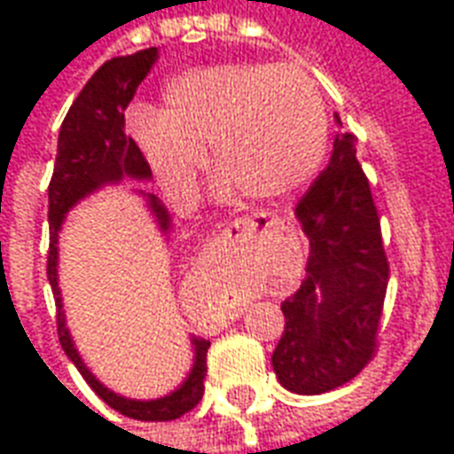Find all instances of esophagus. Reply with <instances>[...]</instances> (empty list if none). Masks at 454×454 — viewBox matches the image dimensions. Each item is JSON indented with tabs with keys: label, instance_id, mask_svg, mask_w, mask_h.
Here are the masks:
<instances>
[{
	"label": "esophagus",
	"instance_id": "1",
	"mask_svg": "<svg viewBox=\"0 0 454 454\" xmlns=\"http://www.w3.org/2000/svg\"><path fill=\"white\" fill-rule=\"evenodd\" d=\"M262 226L257 218L253 216H246V218H236V221H231L226 228H223V233H226L228 238L231 236H243V233H253V231H257V228Z\"/></svg>",
	"mask_w": 454,
	"mask_h": 454
}]
</instances>
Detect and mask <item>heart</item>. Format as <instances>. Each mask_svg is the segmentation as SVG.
<instances>
[{"mask_svg": "<svg viewBox=\"0 0 454 454\" xmlns=\"http://www.w3.org/2000/svg\"><path fill=\"white\" fill-rule=\"evenodd\" d=\"M130 133L162 189L187 201L208 148L218 192L275 201L321 165L328 116L316 82L294 65L226 63L168 84L158 114L136 112Z\"/></svg>", "mask_w": 454, "mask_h": 454, "instance_id": "b5f03b06", "label": "heart"}]
</instances>
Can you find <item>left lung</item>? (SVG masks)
<instances>
[{
	"label": "left lung",
	"instance_id": "8db88e82",
	"mask_svg": "<svg viewBox=\"0 0 454 454\" xmlns=\"http://www.w3.org/2000/svg\"><path fill=\"white\" fill-rule=\"evenodd\" d=\"M355 143V133L335 136L328 168L294 211L309 257L301 285L282 301L285 331L272 364L296 394L338 389L377 352L389 260Z\"/></svg>",
	"mask_w": 454,
	"mask_h": 454
}]
</instances>
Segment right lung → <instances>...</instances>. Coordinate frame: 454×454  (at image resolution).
<instances>
[{"label": "right lung", "mask_w": 454, "mask_h": 454, "mask_svg": "<svg viewBox=\"0 0 454 454\" xmlns=\"http://www.w3.org/2000/svg\"><path fill=\"white\" fill-rule=\"evenodd\" d=\"M158 60V48H145L133 55L112 58L92 74V80L84 84L77 99L65 116L58 136V155L51 184H48V221H51V247H48V282L53 286L55 324L58 338L65 355L74 362L87 384L92 387L99 399H104L114 411L136 420H175L197 406L204 396V377H207V352L211 342L204 338H194V367L189 372L187 381L172 391L169 396L155 401H130L116 396L104 384L94 380V374L74 350L70 333L65 328L63 301L58 289V231L63 226L65 214L87 197L90 192L102 187L106 182H119L121 177H150L148 160L136 145V140L123 130V112L133 99L138 84L148 77L150 67ZM150 207L155 211L160 228L168 231V211L160 207L155 197H150Z\"/></svg>", "instance_id": "1"}]
</instances>
